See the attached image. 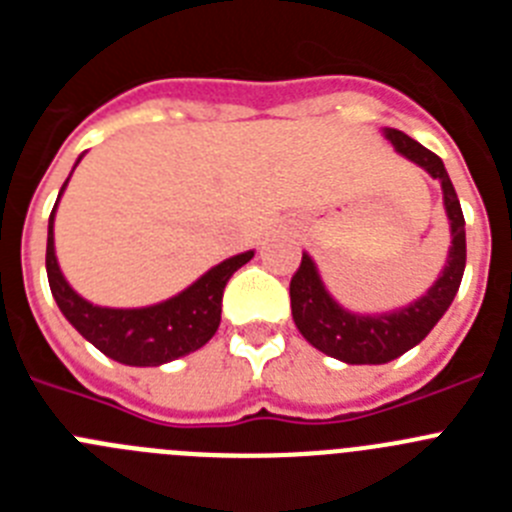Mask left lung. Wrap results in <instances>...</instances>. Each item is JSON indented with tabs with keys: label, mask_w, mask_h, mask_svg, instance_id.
Listing matches in <instances>:
<instances>
[{
	"label": "left lung",
	"mask_w": 512,
	"mask_h": 512,
	"mask_svg": "<svg viewBox=\"0 0 512 512\" xmlns=\"http://www.w3.org/2000/svg\"><path fill=\"white\" fill-rule=\"evenodd\" d=\"M387 140L405 158L423 166L443 187V205L451 220V251L446 269L418 302L390 312V315H354L333 302L320 282L315 264L307 253H302V264L289 282V300H292V318L302 336L323 354L341 359L346 364H387L413 346H418L433 325L443 318L459 292L464 266H467V233H464V215H461L459 197L451 184L443 161L433 151L420 146L418 140L402 130H384Z\"/></svg>",
	"instance_id": "obj_1"
}]
</instances>
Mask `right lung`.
Instances as JSON below:
<instances>
[{"instance_id":"obj_1","label":"right lung","mask_w":512,"mask_h":512,"mask_svg":"<svg viewBox=\"0 0 512 512\" xmlns=\"http://www.w3.org/2000/svg\"><path fill=\"white\" fill-rule=\"evenodd\" d=\"M69 179L63 182L61 192ZM61 197V194H58ZM58 207V200H56ZM48 220V248H45V271L56 305L71 325L97 346L104 356L128 366H158L187 356L205 346L215 336L223 312V289L228 279L243 264L253 259V251L238 253L223 264L212 266L182 295L138 310H115L99 307L79 297L58 269L53 251V215Z\"/></svg>"}]
</instances>
